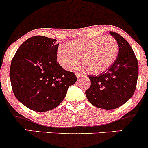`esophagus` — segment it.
<instances>
[{
    "mask_svg": "<svg viewBox=\"0 0 148 148\" xmlns=\"http://www.w3.org/2000/svg\"><path fill=\"white\" fill-rule=\"evenodd\" d=\"M75 74H76V76H77V78L78 79H79L82 76H84L83 74H82V73H80V72H76Z\"/></svg>",
    "mask_w": 148,
    "mask_h": 148,
    "instance_id": "1",
    "label": "esophagus"
}]
</instances>
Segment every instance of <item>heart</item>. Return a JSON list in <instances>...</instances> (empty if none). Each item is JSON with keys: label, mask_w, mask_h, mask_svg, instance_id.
Wrapping results in <instances>:
<instances>
[{"label": "heart", "mask_w": 148, "mask_h": 148, "mask_svg": "<svg viewBox=\"0 0 148 148\" xmlns=\"http://www.w3.org/2000/svg\"><path fill=\"white\" fill-rule=\"evenodd\" d=\"M118 51V43L114 37L101 36L72 41L66 47L59 46L57 57L60 64L68 70L77 68L81 58L84 68L91 74H97L114 64Z\"/></svg>", "instance_id": "b5f03b06"}]
</instances>
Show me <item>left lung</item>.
<instances>
[{"instance_id": "left-lung-1", "label": "left lung", "mask_w": 148, "mask_h": 148, "mask_svg": "<svg viewBox=\"0 0 148 148\" xmlns=\"http://www.w3.org/2000/svg\"><path fill=\"white\" fill-rule=\"evenodd\" d=\"M117 40L119 52L115 62L97 76H88L91 86L85 94L88 100L98 108H118L132 97L138 78V62L129 43L120 34L110 31Z\"/></svg>"}]
</instances>
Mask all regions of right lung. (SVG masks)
<instances>
[{"label": "right lung", "instance_id": "right-lung-1", "mask_svg": "<svg viewBox=\"0 0 148 148\" xmlns=\"http://www.w3.org/2000/svg\"><path fill=\"white\" fill-rule=\"evenodd\" d=\"M56 39L34 36L19 46L11 61L10 79L16 99L30 110L46 112L61 104L75 74L57 62Z\"/></svg>", "mask_w": 148, "mask_h": 148}]
</instances>
